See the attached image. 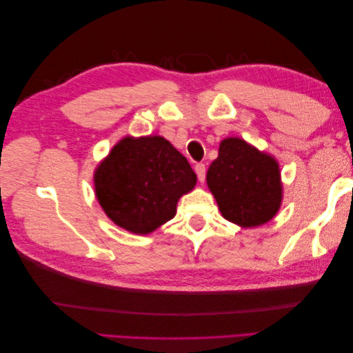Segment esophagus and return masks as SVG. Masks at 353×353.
I'll return each instance as SVG.
<instances>
[{
  "mask_svg": "<svg viewBox=\"0 0 353 353\" xmlns=\"http://www.w3.org/2000/svg\"><path fill=\"white\" fill-rule=\"evenodd\" d=\"M196 172H197V177L200 182H205V177H206V167L205 163H197L196 165Z\"/></svg>",
  "mask_w": 353,
  "mask_h": 353,
  "instance_id": "1",
  "label": "esophagus"
}]
</instances>
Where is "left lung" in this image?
Returning a JSON list of instances; mask_svg holds the SVG:
<instances>
[{"instance_id": "left-lung-1", "label": "left lung", "mask_w": 353, "mask_h": 353, "mask_svg": "<svg viewBox=\"0 0 353 353\" xmlns=\"http://www.w3.org/2000/svg\"><path fill=\"white\" fill-rule=\"evenodd\" d=\"M206 181L221 215L239 226H261L279 211V165L243 139L228 138L221 142Z\"/></svg>"}]
</instances>
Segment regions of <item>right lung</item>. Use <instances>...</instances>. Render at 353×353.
<instances>
[{"label":"right lung","mask_w":353,"mask_h":353,"mask_svg":"<svg viewBox=\"0 0 353 353\" xmlns=\"http://www.w3.org/2000/svg\"><path fill=\"white\" fill-rule=\"evenodd\" d=\"M95 192L109 219L133 234H150L176 215L197 182L190 162L162 137L124 138L95 171Z\"/></svg>","instance_id":"add662e5"}]
</instances>
